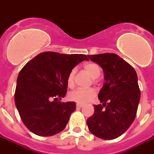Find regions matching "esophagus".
<instances>
[{
    "mask_svg": "<svg viewBox=\"0 0 154 154\" xmlns=\"http://www.w3.org/2000/svg\"><path fill=\"white\" fill-rule=\"evenodd\" d=\"M83 104H81V103H77V108L80 109V108H82Z\"/></svg>",
    "mask_w": 154,
    "mask_h": 154,
    "instance_id": "esophagus-1",
    "label": "esophagus"
}]
</instances>
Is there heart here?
Returning <instances> with one entry per match:
<instances>
[{
    "label": "heart",
    "instance_id": "heart-1",
    "mask_svg": "<svg viewBox=\"0 0 154 154\" xmlns=\"http://www.w3.org/2000/svg\"><path fill=\"white\" fill-rule=\"evenodd\" d=\"M84 68L93 79H96L100 76L101 70L100 66L94 63H88L84 65ZM76 73V69H72L69 72L67 77V84L69 87L74 85V77ZM95 95V91L93 89H82L79 88L72 91L68 94V99L72 101L77 102V103H86L91 100Z\"/></svg>",
    "mask_w": 154,
    "mask_h": 154
}]
</instances>
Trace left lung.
<instances>
[{"label": "left lung", "mask_w": 154, "mask_h": 154, "mask_svg": "<svg viewBox=\"0 0 154 154\" xmlns=\"http://www.w3.org/2000/svg\"><path fill=\"white\" fill-rule=\"evenodd\" d=\"M87 56L102 68L105 82L98 94L102 104L94 106V114L86 123L96 137L113 140L125 133L135 120L140 99L137 74L118 54Z\"/></svg>", "instance_id": "1"}]
</instances>
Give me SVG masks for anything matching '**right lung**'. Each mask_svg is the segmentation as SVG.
Listing matches in <instances>:
<instances>
[{"label": "right lung", "mask_w": 154, "mask_h": 154, "mask_svg": "<svg viewBox=\"0 0 154 154\" xmlns=\"http://www.w3.org/2000/svg\"><path fill=\"white\" fill-rule=\"evenodd\" d=\"M84 60H88L85 54L43 52L21 69L14 101L23 122L30 131L40 136H51L65 128L76 103H61L59 100L65 96L69 72Z\"/></svg>", "instance_id": "1"}]
</instances>
